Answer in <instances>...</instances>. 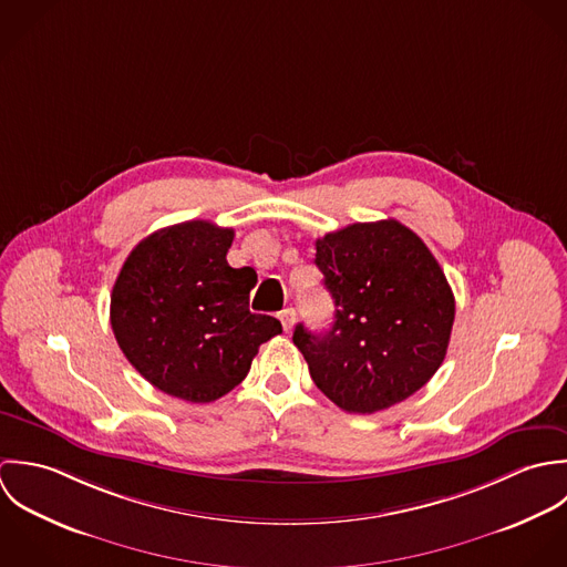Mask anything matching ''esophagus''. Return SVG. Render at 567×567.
I'll use <instances>...</instances> for the list:
<instances>
[{"mask_svg": "<svg viewBox=\"0 0 567 567\" xmlns=\"http://www.w3.org/2000/svg\"><path fill=\"white\" fill-rule=\"evenodd\" d=\"M278 318L282 322V329L289 333L293 329V324H296V311L293 309H285V311H280Z\"/></svg>", "mask_w": 567, "mask_h": 567, "instance_id": "1", "label": "esophagus"}]
</instances>
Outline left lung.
Listing matches in <instances>:
<instances>
[{"label": "left lung", "instance_id": "left-lung-1", "mask_svg": "<svg viewBox=\"0 0 567 567\" xmlns=\"http://www.w3.org/2000/svg\"><path fill=\"white\" fill-rule=\"evenodd\" d=\"M316 249L336 322L318 336L293 331L311 379L350 414L405 401L441 368L452 338L455 300L439 260L394 219L331 231Z\"/></svg>", "mask_w": 567, "mask_h": 567}]
</instances>
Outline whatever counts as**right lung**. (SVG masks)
<instances>
[{
    "instance_id": "add662e5",
    "label": "right lung",
    "mask_w": 567,
    "mask_h": 567,
    "mask_svg": "<svg viewBox=\"0 0 567 567\" xmlns=\"http://www.w3.org/2000/svg\"><path fill=\"white\" fill-rule=\"evenodd\" d=\"M231 227L186 221L140 240L112 291V329L128 363L157 390L210 403L249 372L260 343L282 333L249 311L256 271L226 256Z\"/></svg>"
}]
</instances>
